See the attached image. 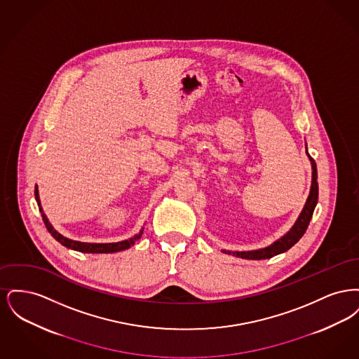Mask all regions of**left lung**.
<instances>
[{
	"label": "left lung",
	"instance_id": "1",
	"mask_svg": "<svg viewBox=\"0 0 359 359\" xmlns=\"http://www.w3.org/2000/svg\"><path fill=\"white\" fill-rule=\"evenodd\" d=\"M308 157L311 160L312 164V186H311V191H309V196H308L307 203L304 205L300 217L297 218L296 223L293 224V227L290 229V231L276 241L271 246L265 248V249H259V250H253V252H226L223 250V253H229L233 256L241 257L245 259H265V258H272V257L277 256L280 253L287 252L290 249L299 239L302 238L307 230L308 224L311 222L313 210L318 203V196H319V186H318V170H316V163L315 160L309 156Z\"/></svg>",
	"mask_w": 359,
	"mask_h": 359
}]
</instances>
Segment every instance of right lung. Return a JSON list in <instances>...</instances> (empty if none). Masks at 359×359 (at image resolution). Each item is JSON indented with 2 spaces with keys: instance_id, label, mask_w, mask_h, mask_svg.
<instances>
[{
  "instance_id": "obj_1",
  "label": "right lung",
  "mask_w": 359,
  "mask_h": 359,
  "mask_svg": "<svg viewBox=\"0 0 359 359\" xmlns=\"http://www.w3.org/2000/svg\"><path fill=\"white\" fill-rule=\"evenodd\" d=\"M34 198H36V202H37V205H39V210H40V212H41L43 222L46 224L47 230L50 231V234H51L52 237L56 239L57 242H60L63 246H66V248H69V249H72V250H78V252H82V253H114V252L125 250V249L133 246V245L136 243L137 239L141 238V236H142V230H141L133 238L126 239V241H122V242H116V243H85V242H79V241H72V239L66 238V237L60 236L56 230H53L51 223L48 222L46 214L43 212L41 205H40L37 187H34Z\"/></svg>"
}]
</instances>
